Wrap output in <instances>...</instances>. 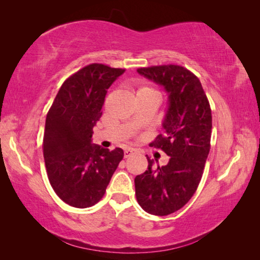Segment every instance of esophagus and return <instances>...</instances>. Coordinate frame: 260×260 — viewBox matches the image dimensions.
Segmentation results:
<instances>
[{
    "instance_id": "1",
    "label": "esophagus",
    "mask_w": 260,
    "mask_h": 260,
    "mask_svg": "<svg viewBox=\"0 0 260 260\" xmlns=\"http://www.w3.org/2000/svg\"><path fill=\"white\" fill-rule=\"evenodd\" d=\"M137 153V150H134V148H126L124 151V156L127 158L132 155H134V154Z\"/></svg>"
}]
</instances>
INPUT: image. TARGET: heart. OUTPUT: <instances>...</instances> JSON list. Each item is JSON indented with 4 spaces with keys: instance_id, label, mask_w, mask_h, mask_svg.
<instances>
[{
    "instance_id": "obj_1",
    "label": "heart",
    "mask_w": 260,
    "mask_h": 260,
    "mask_svg": "<svg viewBox=\"0 0 260 260\" xmlns=\"http://www.w3.org/2000/svg\"><path fill=\"white\" fill-rule=\"evenodd\" d=\"M146 91H155V90H153L152 88L146 87V86H140L139 88H137V93H142V92H146Z\"/></svg>"
}]
</instances>
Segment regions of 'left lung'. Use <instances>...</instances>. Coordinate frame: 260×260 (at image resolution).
Here are the masks:
<instances>
[{
	"instance_id": "8db88e82",
	"label": "left lung",
	"mask_w": 260,
	"mask_h": 260,
	"mask_svg": "<svg viewBox=\"0 0 260 260\" xmlns=\"http://www.w3.org/2000/svg\"><path fill=\"white\" fill-rule=\"evenodd\" d=\"M137 71L169 92L164 133L150 146L162 150L170 159L164 167L154 168L147 156V170L135 178V194L144 211L168 215L184 207L200 183L211 146V108L200 80L182 66H151Z\"/></svg>"
}]
</instances>
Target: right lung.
Here are the masks:
<instances>
[{"label": "right lung", "instance_id": "right-lung-1", "mask_svg": "<svg viewBox=\"0 0 260 260\" xmlns=\"http://www.w3.org/2000/svg\"><path fill=\"white\" fill-rule=\"evenodd\" d=\"M125 69L90 63L64 80L47 114L43 157L52 189L63 202L89 208L101 201L124 157L91 144L107 89Z\"/></svg>", "mask_w": 260, "mask_h": 260}]
</instances>
